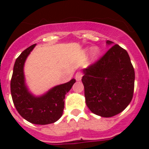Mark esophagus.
<instances>
[{
    "label": "esophagus",
    "mask_w": 149,
    "mask_h": 149,
    "mask_svg": "<svg viewBox=\"0 0 149 149\" xmlns=\"http://www.w3.org/2000/svg\"><path fill=\"white\" fill-rule=\"evenodd\" d=\"M82 77H83V74H82L80 72H77L76 73V76H75V78L77 79V81H79L80 79H81Z\"/></svg>",
    "instance_id": "1"
}]
</instances>
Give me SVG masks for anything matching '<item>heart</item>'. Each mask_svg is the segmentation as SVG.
I'll use <instances>...</instances> for the list:
<instances>
[{
	"mask_svg": "<svg viewBox=\"0 0 149 149\" xmlns=\"http://www.w3.org/2000/svg\"><path fill=\"white\" fill-rule=\"evenodd\" d=\"M98 53H99V50H98L97 48H94L93 51H92V54H93V56H96Z\"/></svg>",
	"mask_w": 149,
	"mask_h": 149,
	"instance_id": "1",
	"label": "heart"
}]
</instances>
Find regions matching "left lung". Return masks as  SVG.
<instances>
[{"label": "left lung", "instance_id": "obj_1", "mask_svg": "<svg viewBox=\"0 0 149 149\" xmlns=\"http://www.w3.org/2000/svg\"><path fill=\"white\" fill-rule=\"evenodd\" d=\"M84 73L82 82L86 104L93 113L104 118L113 117L122 112L132 101L134 67L127 51L118 44L84 69Z\"/></svg>", "mask_w": 149, "mask_h": 149}]
</instances>
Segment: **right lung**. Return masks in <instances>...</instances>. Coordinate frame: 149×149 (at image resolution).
Wrapping results in <instances>:
<instances>
[{"instance_id":"obj_1","label":"right lung","mask_w":149,"mask_h":149,"mask_svg":"<svg viewBox=\"0 0 149 149\" xmlns=\"http://www.w3.org/2000/svg\"><path fill=\"white\" fill-rule=\"evenodd\" d=\"M36 45L27 48L16 58L10 79V93L15 108L22 118L32 124L48 125L62 117L65 96L76 79L55 86L41 97H35L29 93L24 84L23 68L26 58Z\"/></svg>"}]
</instances>
